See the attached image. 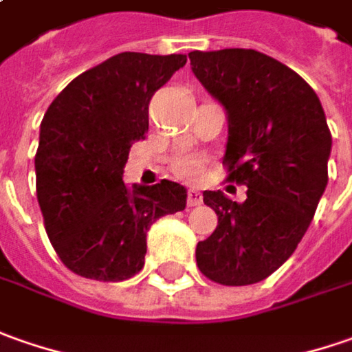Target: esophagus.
<instances>
[{
	"mask_svg": "<svg viewBox=\"0 0 352 352\" xmlns=\"http://www.w3.org/2000/svg\"><path fill=\"white\" fill-rule=\"evenodd\" d=\"M187 204L188 206H199V204H202V195H200V190H197V188H190V190H188Z\"/></svg>",
	"mask_w": 352,
	"mask_h": 352,
	"instance_id": "esophagus-1",
	"label": "esophagus"
}]
</instances>
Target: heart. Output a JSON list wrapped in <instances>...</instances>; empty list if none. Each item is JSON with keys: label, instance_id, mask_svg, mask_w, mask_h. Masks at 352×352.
I'll list each match as a JSON object with an SVG mask.
<instances>
[{"label": "heart", "instance_id": "b5f03b06", "mask_svg": "<svg viewBox=\"0 0 352 352\" xmlns=\"http://www.w3.org/2000/svg\"><path fill=\"white\" fill-rule=\"evenodd\" d=\"M175 171L183 179H195V177L199 175V164L195 160L183 157V160H179L175 164Z\"/></svg>", "mask_w": 352, "mask_h": 352}]
</instances>
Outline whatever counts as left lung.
<instances>
[{
  "label": "left lung",
  "mask_w": 352,
  "mask_h": 352,
  "mask_svg": "<svg viewBox=\"0 0 352 352\" xmlns=\"http://www.w3.org/2000/svg\"><path fill=\"white\" fill-rule=\"evenodd\" d=\"M190 69L224 107L230 181L248 187L234 202L204 190L218 216L197 245L200 273L226 286L273 274L304 237L327 187L331 132L320 97L290 67L251 48L190 52Z\"/></svg>",
  "instance_id": "8db88e82"
}]
</instances>
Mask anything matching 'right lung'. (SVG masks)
Instances as JSON below:
<instances>
[{"label": "right lung", "instance_id": "1", "mask_svg": "<svg viewBox=\"0 0 352 352\" xmlns=\"http://www.w3.org/2000/svg\"><path fill=\"white\" fill-rule=\"evenodd\" d=\"M187 56L122 52L83 72L48 107L34 157L46 234L72 273L118 283L142 271L155 220L187 206L164 179L126 185L130 146L146 138L148 107Z\"/></svg>", "mask_w": 352, "mask_h": 352}]
</instances>
